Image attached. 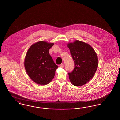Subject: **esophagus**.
Returning a JSON list of instances; mask_svg holds the SVG:
<instances>
[{
  "mask_svg": "<svg viewBox=\"0 0 120 120\" xmlns=\"http://www.w3.org/2000/svg\"><path fill=\"white\" fill-rule=\"evenodd\" d=\"M64 65L63 64H61L60 65V67H61V68H63L64 67Z\"/></svg>",
  "mask_w": 120,
  "mask_h": 120,
  "instance_id": "1",
  "label": "esophagus"
}]
</instances>
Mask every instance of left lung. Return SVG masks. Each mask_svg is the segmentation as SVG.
I'll return each mask as SVG.
<instances>
[{
	"label": "left lung",
	"instance_id": "1",
	"mask_svg": "<svg viewBox=\"0 0 120 120\" xmlns=\"http://www.w3.org/2000/svg\"><path fill=\"white\" fill-rule=\"evenodd\" d=\"M68 46L74 62V68L68 72L71 83L80 86L88 83L95 74L98 66L97 54L91 46L79 40Z\"/></svg>",
	"mask_w": 120,
	"mask_h": 120
}]
</instances>
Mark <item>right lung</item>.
Wrapping results in <instances>:
<instances>
[{
	"instance_id": "right-lung-1",
	"label": "right lung",
	"mask_w": 120,
	"mask_h": 120,
	"mask_svg": "<svg viewBox=\"0 0 120 120\" xmlns=\"http://www.w3.org/2000/svg\"><path fill=\"white\" fill-rule=\"evenodd\" d=\"M53 44L41 41L31 46L27 52L25 68L29 77L36 84L46 85L54 78L58 67L49 51Z\"/></svg>"
}]
</instances>
